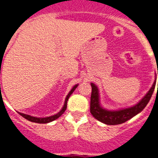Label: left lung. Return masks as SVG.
Wrapping results in <instances>:
<instances>
[{
  "label": "left lung",
  "instance_id": "8db88e82",
  "mask_svg": "<svg viewBox=\"0 0 158 158\" xmlns=\"http://www.w3.org/2000/svg\"><path fill=\"white\" fill-rule=\"evenodd\" d=\"M158 74V71H157ZM91 104H90V111L91 115L98 120L99 121L109 125H116L124 123L127 120H130L136 114H138L145 108V106L148 104L151 96L153 95L154 91L155 85H156V80L153 83V86L150 88L148 93L145 95L138 104H136L133 107L125 108V109L118 110V111H108L104 108H102L99 105V92H98L97 87L91 83ZM158 89V86H157Z\"/></svg>",
  "mask_w": 158,
  "mask_h": 158
}]
</instances>
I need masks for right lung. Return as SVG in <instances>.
Instances as JSON below:
<instances>
[{
  "label": "right lung",
  "mask_w": 158,
  "mask_h": 158,
  "mask_svg": "<svg viewBox=\"0 0 158 158\" xmlns=\"http://www.w3.org/2000/svg\"><path fill=\"white\" fill-rule=\"evenodd\" d=\"M77 87H78V84L75 86H74V87H73L72 89L71 90V91L69 92V94L67 95V98H66V99H65V104H64V106H63V109L61 110L59 113H57L56 115H54V116H49V117H46V118H38V117H34V116H29V115H26V114L21 113V112H18V113H19L22 116H23L25 119H26V120H30V121H31V122H34V123H38V124H46V123H49V122L53 121V120H56V119H58L59 117H60V116L63 114V112H65V110L67 109V100H68L69 97L71 96V94L73 93V91H75V88H76Z\"/></svg>",
  "instance_id": "obj_1"
}]
</instances>
